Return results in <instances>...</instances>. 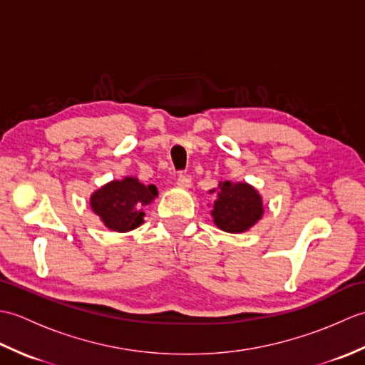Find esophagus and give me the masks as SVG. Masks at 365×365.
<instances>
[{
    "label": "esophagus",
    "instance_id": "esophagus-1",
    "mask_svg": "<svg viewBox=\"0 0 365 365\" xmlns=\"http://www.w3.org/2000/svg\"><path fill=\"white\" fill-rule=\"evenodd\" d=\"M177 185L180 188H190L191 187V177L187 174H180L177 178Z\"/></svg>",
    "mask_w": 365,
    "mask_h": 365
}]
</instances>
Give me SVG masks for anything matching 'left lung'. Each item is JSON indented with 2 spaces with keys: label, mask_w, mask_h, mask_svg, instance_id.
<instances>
[{
  "label": "left lung",
  "mask_w": 365,
  "mask_h": 365,
  "mask_svg": "<svg viewBox=\"0 0 365 365\" xmlns=\"http://www.w3.org/2000/svg\"><path fill=\"white\" fill-rule=\"evenodd\" d=\"M213 192L216 190H212ZM213 204V222L224 232L240 234L251 229L263 215L262 196L245 182H221Z\"/></svg>",
  "instance_id": "left-lung-1"
}]
</instances>
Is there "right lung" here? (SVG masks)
<instances>
[{
    "label": "right lung",
    "instance_id": "right-lung-1",
    "mask_svg": "<svg viewBox=\"0 0 365 365\" xmlns=\"http://www.w3.org/2000/svg\"><path fill=\"white\" fill-rule=\"evenodd\" d=\"M158 196L157 187L143 185L135 177L113 180L92 192V212L114 232H130L144 222L143 207Z\"/></svg>",
    "mask_w": 365,
    "mask_h": 365
}]
</instances>
